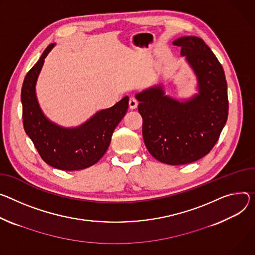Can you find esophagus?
I'll list each match as a JSON object with an SVG mask.
<instances>
[{
	"label": "esophagus",
	"mask_w": 255,
	"mask_h": 255,
	"mask_svg": "<svg viewBox=\"0 0 255 255\" xmlns=\"http://www.w3.org/2000/svg\"><path fill=\"white\" fill-rule=\"evenodd\" d=\"M137 105H138V102H137L136 99L131 98V99L129 100V108H130L131 110L136 109V108H137Z\"/></svg>",
	"instance_id": "1"
}]
</instances>
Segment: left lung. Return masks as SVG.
Masks as SVG:
<instances>
[{"instance_id":"8db88e82","label":"left lung","mask_w":255,"mask_h":255,"mask_svg":"<svg viewBox=\"0 0 255 255\" xmlns=\"http://www.w3.org/2000/svg\"><path fill=\"white\" fill-rule=\"evenodd\" d=\"M181 48L196 77L197 94L177 100L163 83L136 94L142 135L149 153L168 165H186L212 150L228 119V91L224 69L212 50L197 36L173 41Z\"/></svg>"}]
</instances>
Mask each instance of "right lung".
<instances>
[{
	"mask_svg": "<svg viewBox=\"0 0 255 255\" xmlns=\"http://www.w3.org/2000/svg\"><path fill=\"white\" fill-rule=\"evenodd\" d=\"M55 44L44 50L23 81V126L48 165L62 171L83 170L97 164L107 151L115 128L127 112L129 98L124 97L113 107L97 112L76 127L67 128L51 121L38 104L35 86L44 59Z\"/></svg>",
	"mask_w": 255,
	"mask_h": 255,
	"instance_id": "obj_1",
	"label": "right lung"
}]
</instances>
